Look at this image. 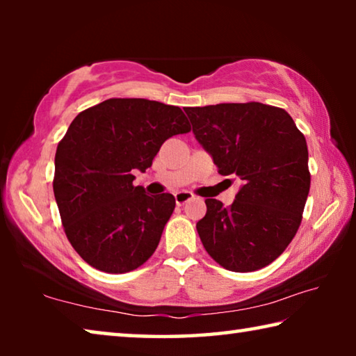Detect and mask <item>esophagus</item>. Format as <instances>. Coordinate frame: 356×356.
Segmentation results:
<instances>
[{"instance_id": "34e87169", "label": "esophagus", "mask_w": 356, "mask_h": 356, "mask_svg": "<svg viewBox=\"0 0 356 356\" xmlns=\"http://www.w3.org/2000/svg\"><path fill=\"white\" fill-rule=\"evenodd\" d=\"M174 197H176V204H177V206H184V204L191 201L195 196H193L190 191H177L176 195H174Z\"/></svg>"}]
</instances>
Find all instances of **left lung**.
I'll use <instances>...</instances> for the list:
<instances>
[{
    "label": "left lung",
    "instance_id": "8db88e82",
    "mask_svg": "<svg viewBox=\"0 0 356 356\" xmlns=\"http://www.w3.org/2000/svg\"><path fill=\"white\" fill-rule=\"evenodd\" d=\"M193 134L221 176L243 180L231 207L206 200L196 229L204 248L231 272L272 264L292 242L308 200V146L289 113L250 104L186 108Z\"/></svg>",
    "mask_w": 356,
    "mask_h": 356
}]
</instances>
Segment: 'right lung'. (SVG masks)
<instances>
[{"mask_svg":"<svg viewBox=\"0 0 356 356\" xmlns=\"http://www.w3.org/2000/svg\"><path fill=\"white\" fill-rule=\"evenodd\" d=\"M190 129L179 106L146 99H108L72 120L53 191L65 236L94 268L127 273L154 254L176 200L149 196L131 171L146 172L161 144Z\"/></svg>","mask_w":356,"mask_h":356,"instance_id":"add662e5","label":"right lung"}]
</instances>
